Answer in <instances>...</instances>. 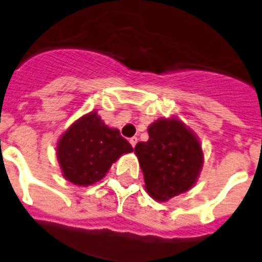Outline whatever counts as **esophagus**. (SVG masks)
Wrapping results in <instances>:
<instances>
[{
	"mask_svg": "<svg viewBox=\"0 0 262 262\" xmlns=\"http://www.w3.org/2000/svg\"><path fill=\"white\" fill-rule=\"evenodd\" d=\"M129 143H130V145L133 148L136 147V144H137V137H132L130 140H129Z\"/></svg>",
	"mask_w": 262,
	"mask_h": 262,
	"instance_id": "esophagus-1",
	"label": "esophagus"
}]
</instances>
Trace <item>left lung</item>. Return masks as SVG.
Wrapping results in <instances>:
<instances>
[{
	"label": "left lung",
	"mask_w": 262,
	"mask_h": 262,
	"mask_svg": "<svg viewBox=\"0 0 262 262\" xmlns=\"http://www.w3.org/2000/svg\"><path fill=\"white\" fill-rule=\"evenodd\" d=\"M148 135V141L135 147L148 194L164 203L190 190L204 164L203 147L194 132L171 115L154 121Z\"/></svg>",
	"instance_id": "8db88e82"
}]
</instances>
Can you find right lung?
<instances>
[{
  "mask_svg": "<svg viewBox=\"0 0 262 262\" xmlns=\"http://www.w3.org/2000/svg\"><path fill=\"white\" fill-rule=\"evenodd\" d=\"M132 151L118 129L107 126L94 110L63 132L55 155L63 178L77 186H91L104 178L121 156Z\"/></svg>",
  "mask_w": 262,
  "mask_h": 262,
  "instance_id": "right-lung-1",
  "label": "right lung"
}]
</instances>
